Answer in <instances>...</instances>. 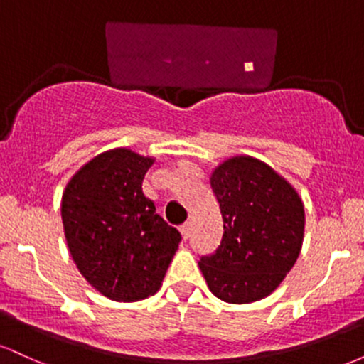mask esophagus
<instances>
[{"instance_id":"34e87169","label":"esophagus","mask_w":364,"mask_h":364,"mask_svg":"<svg viewBox=\"0 0 364 364\" xmlns=\"http://www.w3.org/2000/svg\"><path fill=\"white\" fill-rule=\"evenodd\" d=\"M179 232H181L183 240H188V236H190V224H183L181 228H179Z\"/></svg>"}]
</instances>
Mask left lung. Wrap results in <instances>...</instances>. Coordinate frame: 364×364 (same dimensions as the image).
I'll list each match as a JSON object with an SVG mask.
<instances>
[{"mask_svg": "<svg viewBox=\"0 0 364 364\" xmlns=\"http://www.w3.org/2000/svg\"><path fill=\"white\" fill-rule=\"evenodd\" d=\"M223 214L219 248L198 262L212 294L245 304L277 289L298 260L304 205L296 188L252 156L229 157L210 174Z\"/></svg>", "mask_w": 364, "mask_h": 364, "instance_id": "8db88e82", "label": "left lung"}]
</instances>
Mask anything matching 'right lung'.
Returning <instances> with one entry per match:
<instances>
[{"label":"right lung","mask_w":364,"mask_h":364,"mask_svg":"<svg viewBox=\"0 0 364 364\" xmlns=\"http://www.w3.org/2000/svg\"><path fill=\"white\" fill-rule=\"evenodd\" d=\"M154 162L124 147L107 150L83 164L63 191L61 219L75 265L112 301L156 294L181 241L141 190Z\"/></svg>","instance_id":"right-lung-1"}]
</instances>
